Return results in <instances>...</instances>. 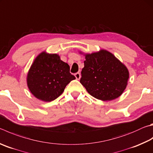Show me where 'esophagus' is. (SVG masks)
Listing matches in <instances>:
<instances>
[{
  "label": "esophagus",
  "instance_id": "1",
  "mask_svg": "<svg viewBox=\"0 0 153 153\" xmlns=\"http://www.w3.org/2000/svg\"><path fill=\"white\" fill-rule=\"evenodd\" d=\"M75 77H76V78L77 79H79L80 78H81V74H80L79 72H77V73L75 74Z\"/></svg>",
  "mask_w": 153,
  "mask_h": 153
}]
</instances>
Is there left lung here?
<instances>
[{
  "label": "left lung",
  "instance_id": "obj_1",
  "mask_svg": "<svg viewBox=\"0 0 153 153\" xmlns=\"http://www.w3.org/2000/svg\"><path fill=\"white\" fill-rule=\"evenodd\" d=\"M79 53L85 59L80 83L91 96L102 101H110L123 94L129 78L126 65L105 49Z\"/></svg>",
  "mask_w": 153,
  "mask_h": 153
}]
</instances>
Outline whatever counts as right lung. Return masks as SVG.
<instances>
[{
  "instance_id": "1",
  "label": "right lung",
  "mask_w": 153,
  "mask_h": 153,
  "mask_svg": "<svg viewBox=\"0 0 153 153\" xmlns=\"http://www.w3.org/2000/svg\"><path fill=\"white\" fill-rule=\"evenodd\" d=\"M69 65L56 53L41 52L35 58L27 74V84L35 98L51 102L62 94L69 82L76 79Z\"/></svg>"
}]
</instances>
